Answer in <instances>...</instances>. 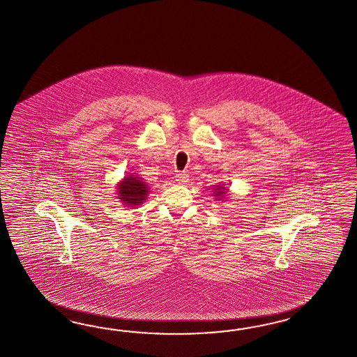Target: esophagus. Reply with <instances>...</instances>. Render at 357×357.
<instances>
[{
    "instance_id": "34e87169",
    "label": "esophagus",
    "mask_w": 357,
    "mask_h": 357,
    "mask_svg": "<svg viewBox=\"0 0 357 357\" xmlns=\"http://www.w3.org/2000/svg\"><path fill=\"white\" fill-rule=\"evenodd\" d=\"M176 181L180 183H185L189 181V176L185 174V172H178L176 174Z\"/></svg>"
}]
</instances>
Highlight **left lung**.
<instances>
[{
	"label": "left lung",
	"mask_w": 357,
	"mask_h": 357,
	"mask_svg": "<svg viewBox=\"0 0 357 357\" xmlns=\"http://www.w3.org/2000/svg\"><path fill=\"white\" fill-rule=\"evenodd\" d=\"M228 192V188H225L224 185H218L216 186V189H215V192H213V195L215 197H218V199H225V194Z\"/></svg>",
	"instance_id": "8db88e82"
}]
</instances>
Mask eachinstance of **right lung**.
<instances>
[{"label":"right lung","instance_id":"obj_1","mask_svg":"<svg viewBox=\"0 0 357 357\" xmlns=\"http://www.w3.org/2000/svg\"><path fill=\"white\" fill-rule=\"evenodd\" d=\"M118 197L127 207H137L146 201L149 186L137 174H130L118 183Z\"/></svg>","mask_w":357,"mask_h":357}]
</instances>
